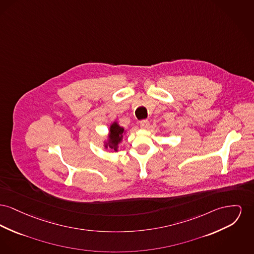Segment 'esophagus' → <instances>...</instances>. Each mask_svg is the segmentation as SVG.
I'll list each match as a JSON object with an SVG mask.
<instances>
[{
    "label": "esophagus",
    "mask_w": 254,
    "mask_h": 254,
    "mask_svg": "<svg viewBox=\"0 0 254 254\" xmlns=\"http://www.w3.org/2000/svg\"><path fill=\"white\" fill-rule=\"evenodd\" d=\"M149 126V122L148 120H143V121H141L140 122V127H142V128H144V129H146V128H148Z\"/></svg>",
    "instance_id": "esophagus-1"
}]
</instances>
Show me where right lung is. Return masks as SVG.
<instances>
[{
  "label": "right lung",
  "mask_w": 254,
  "mask_h": 254,
  "mask_svg": "<svg viewBox=\"0 0 254 254\" xmlns=\"http://www.w3.org/2000/svg\"><path fill=\"white\" fill-rule=\"evenodd\" d=\"M127 130L121 127L117 121H114L110 127L106 138L104 140V148L105 149H112L114 151H119V145L123 141L124 135Z\"/></svg>",
  "instance_id": "1"
}]
</instances>
